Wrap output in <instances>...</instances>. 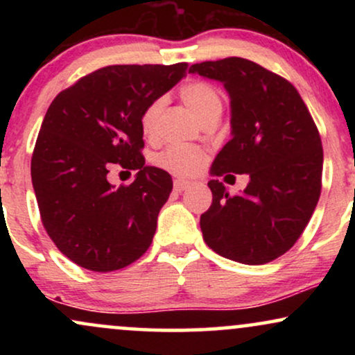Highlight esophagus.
<instances>
[{"label":"esophagus","mask_w":355,"mask_h":355,"mask_svg":"<svg viewBox=\"0 0 355 355\" xmlns=\"http://www.w3.org/2000/svg\"><path fill=\"white\" fill-rule=\"evenodd\" d=\"M190 187V182H187V180H182V178H177V180L173 182V190L175 191H183V190H187Z\"/></svg>","instance_id":"obj_1"}]
</instances>
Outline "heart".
Segmentation results:
<instances>
[{"label":"heart","instance_id":"heart-1","mask_svg":"<svg viewBox=\"0 0 355 355\" xmlns=\"http://www.w3.org/2000/svg\"><path fill=\"white\" fill-rule=\"evenodd\" d=\"M180 96L183 103L191 110V113L200 121L222 113V96H220L218 89L214 85L207 83V81H189L180 88ZM164 98H157L152 103L146 105L140 116V126L145 137L152 138L157 133L158 116L164 110ZM203 162H205V155H203L202 150L187 145H170L166 146L164 152L158 153L157 157L158 166L175 175H183V177L197 173L203 166Z\"/></svg>","mask_w":355,"mask_h":355}]
</instances>
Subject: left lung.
I'll use <instances>...</instances> for the list:
<instances>
[{
	"label": "left lung",
	"instance_id": "1",
	"mask_svg": "<svg viewBox=\"0 0 355 355\" xmlns=\"http://www.w3.org/2000/svg\"><path fill=\"white\" fill-rule=\"evenodd\" d=\"M189 73L223 83L230 96L232 138L211 164L214 177L247 173L242 193L210 180L203 240L225 259L262 266L302 235L322 189L319 130L294 85L245 58L191 64ZM234 177V175H232Z\"/></svg>",
	"mask_w": 355,
	"mask_h": 355
}]
</instances>
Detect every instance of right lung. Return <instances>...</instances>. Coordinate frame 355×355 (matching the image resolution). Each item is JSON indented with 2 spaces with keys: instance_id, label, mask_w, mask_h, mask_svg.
<instances>
[{
  "instance_id": "add662e5",
  "label": "right lung",
  "mask_w": 355,
  "mask_h": 355,
  "mask_svg": "<svg viewBox=\"0 0 355 355\" xmlns=\"http://www.w3.org/2000/svg\"><path fill=\"white\" fill-rule=\"evenodd\" d=\"M187 63L113 64L89 73L51 101L31 157L44 230L76 266L120 270L145 254L168 200L170 173L146 166L140 116L187 73ZM115 164L136 182H107Z\"/></svg>"
}]
</instances>
